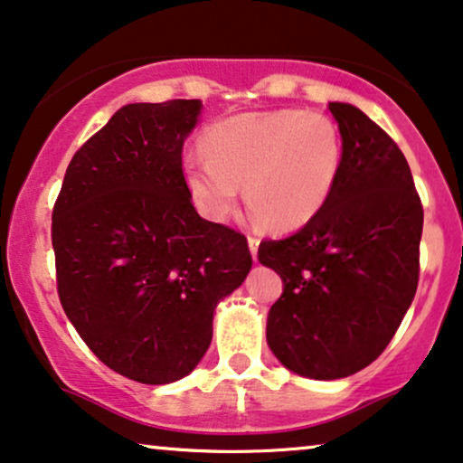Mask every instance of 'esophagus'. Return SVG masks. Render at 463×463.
<instances>
[{"instance_id": "esophagus-1", "label": "esophagus", "mask_w": 463, "mask_h": 463, "mask_svg": "<svg viewBox=\"0 0 463 463\" xmlns=\"http://www.w3.org/2000/svg\"><path fill=\"white\" fill-rule=\"evenodd\" d=\"M248 245H250L251 256H254V260H256V256H258V245H260V239L254 237V235H250V237H248Z\"/></svg>"}]
</instances>
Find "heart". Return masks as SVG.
Returning a JSON list of instances; mask_svg holds the SVG:
<instances>
[{"label": "heart", "mask_w": 463, "mask_h": 463, "mask_svg": "<svg viewBox=\"0 0 463 463\" xmlns=\"http://www.w3.org/2000/svg\"><path fill=\"white\" fill-rule=\"evenodd\" d=\"M201 150L184 158L182 175L203 218L228 220L243 184L254 218L279 232L322 212L343 167L338 127L305 109L222 118L207 127Z\"/></svg>", "instance_id": "heart-1"}]
</instances>
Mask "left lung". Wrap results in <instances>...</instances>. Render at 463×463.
<instances>
[{"label":"left lung","mask_w":463,"mask_h":463,"mask_svg":"<svg viewBox=\"0 0 463 463\" xmlns=\"http://www.w3.org/2000/svg\"><path fill=\"white\" fill-rule=\"evenodd\" d=\"M328 108L343 139L335 193L298 232L258 248L283 279L269 347L292 373L322 381L362 371L390 345L415 298L423 231L396 141L349 103Z\"/></svg>","instance_id":"8db88e82"}]
</instances>
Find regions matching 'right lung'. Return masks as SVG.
<instances>
[{"label":"right lung","mask_w":463,"mask_h":463,"mask_svg":"<svg viewBox=\"0 0 463 463\" xmlns=\"http://www.w3.org/2000/svg\"><path fill=\"white\" fill-rule=\"evenodd\" d=\"M199 99L128 103L73 154L52 209L65 316L103 364L165 385L194 371L215 305L251 269L248 239L203 220L182 175Z\"/></svg>","instance_id":"add662e5"}]
</instances>
